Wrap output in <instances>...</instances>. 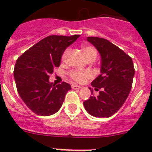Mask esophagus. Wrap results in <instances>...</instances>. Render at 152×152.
Returning <instances> with one entry per match:
<instances>
[{
    "mask_svg": "<svg viewBox=\"0 0 152 152\" xmlns=\"http://www.w3.org/2000/svg\"><path fill=\"white\" fill-rule=\"evenodd\" d=\"M71 87L72 89H80V88H81L80 86L77 85V84H72Z\"/></svg>",
    "mask_w": 152,
    "mask_h": 152,
    "instance_id": "esophagus-1",
    "label": "esophagus"
}]
</instances>
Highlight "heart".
Here are the masks:
<instances>
[{
    "mask_svg": "<svg viewBox=\"0 0 152 152\" xmlns=\"http://www.w3.org/2000/svg\"><path fill=\"white\" fill-rule=\"evenodd\" d=\"M82 50H83V54L88 61L95 60L97 57V50L93 46H83ZM69 52H70L69 49H66L64 52L63 53V55H62V61H65V60L67 59V57L69 56ZM69 75L72 80L77 82V83H83L87 79L91 78L92 76L89 71H78V70H72L71 72H69Z\"/></svg>",
    "mask_w": 152,
    "mask_h": 152,
    "instance_id": "heart-1",
    "label": "heart"
}]
</instances>
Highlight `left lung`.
<instances>
[{
  "instance_id": "obj_1",
  "label": "left lung",
  "mask_w": 152,
  "mask_h": 152,
  "mask_svg": "<svg viewBox=\"0 0 152 152\" xmlns=\"http://www.w3.org/2000/svg\"><path fill=\"white\" fill-rule=\"evenodd\" d=\"M102 58L101 74L91 82L98 96L92 95L83 102L86 110L96 118H109L125 103L132 88L135 69L129 55L107 39L88 37ZM91 90V88H90ZM93 95V90L91 91Z\"/></svg>"
}]
</instances>
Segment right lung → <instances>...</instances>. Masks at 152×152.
<instances>
[{
	"instance_id": "add662e5",
	"label": "right lung",
	"mask_w": 152,
	"mask_h": 152,
	"mask_svg": "<svg viewBox=\"0 0 152 152\" xmlns=\"http://www.w3.org/2000/svg\"><path fill=\"white\" fill-rule=\"evenodd\" d=\"M80 34L50 35L25 51L15 62L14 78L18 93L28 108L38 115L49 116L61 107L70 84L50 83V75L60 66L65 49Z\"/></svg>"
}]
</instances>
